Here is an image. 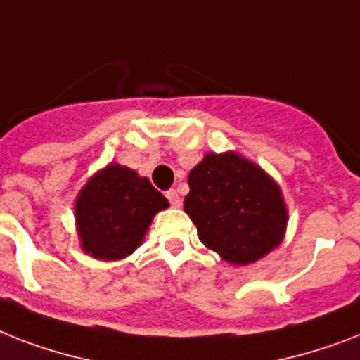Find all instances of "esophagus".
I'll list each match as a JSON object with an SVG mask.
<instances>
[{
	"label": "esophagus",
	"instance_id": "1",
	"mask_svg": "<svg viewBox=\"0 0 360 360\" xmlns=\"http://www.w3.org/2000/svg\"><path fill=\"white\" fill-rule=\"evenodd\" d=\"M166 198L170 200L172 207H175V209H179V207L183 205V200H181V195L177 194V190H168V192H166Z\"/></svg>",
	"mask_w": 360,
	"mask_h": 360
}]
</instances>
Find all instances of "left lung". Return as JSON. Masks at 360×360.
Listing matches in <instances>:
<instances>
[{
    "instance_id": "obj_1",
    "label": "left lung",
    "mask_w": 360,
    "mask_h": 360,
    "mask_svg": "<svg viewBox=\"0 0 360 360\" xmlns=\"http://www.w3.org/2000/svg\"><path fill=\"white\" fill-rule=\"evenodd\" d=\"M185 209L198 236L233 266L261 261L286 235L281 186L236 151L207 153L188 174Z\"/></svg>"
}]
</instances>
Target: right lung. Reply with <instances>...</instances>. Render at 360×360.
<instances>
[{"instance_id": "1", "label": "right lung", "mask_w": 360, "mask_h": 360, "mask_svg": "<svg viewBox=\"0 0 360 360\" xmlns=\"http://www.w3.org/2000/svg\"><path fill=\"white\" fill-rule=\"evenodd\" d=\"M79 246L98 261H122L144 242L168 200L134 170L118 162L96 172L75 198Z\"/></svg>"}]
</instances>
